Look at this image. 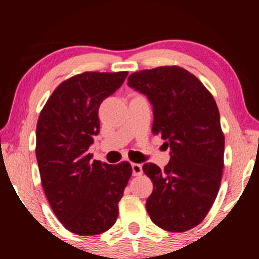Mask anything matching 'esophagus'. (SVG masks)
I'll return each instance as SVG.
<instances>
[{"mask_svg":"<svg viewBox=\"0 0 259 259\" xmlns=\"http://www.w3.org/2000/svg\"><path fill=\"white\" fill-rule=\"evenodd\" d=\"M132 168H133V175H135V177L142 174V165L139 164V163H133Z\"/></svg>","mask_w":259,"mask_h":259,"instance_id":"obj_1","label":"esophagus"}]
</instances>
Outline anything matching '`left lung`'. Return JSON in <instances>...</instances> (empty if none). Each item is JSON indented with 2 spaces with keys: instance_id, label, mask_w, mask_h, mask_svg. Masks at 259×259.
<instances>
[{
  "instance_id": "obj_1",
  "label": "left lung",
  "mask_w": 259,
  "mask_h": 259,
  "mask_svg": "<svg viewBox=\"0 0 259 259\" xmlns=\"http://www.w3.org/2000/svg\"><path fill=\"white\" fill-rule=\"evenodd\" d=\"M127 81L151 101L152 133L171 150L164 169L142 167L153 183L148 215L157 227L184 233L203 221L221 187L225 140L218 107L206 86L178 65L140 70Z\"/></svg>"
}]
</instances>
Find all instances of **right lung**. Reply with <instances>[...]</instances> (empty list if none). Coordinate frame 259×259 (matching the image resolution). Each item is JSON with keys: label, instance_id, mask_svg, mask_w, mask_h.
<instances>
[{"label": "right lung", "instance_id": "1", "mask_svg": "<svg viewBox=\"0 0 259 259\" xmlns=\"http://www.w3.org/2000/svg\"><path fill=\"white\" fill-rule=\"evenodd\" d=\"M127 72H84L61 82L37 120L36 159L53 213L67 230L81 236L105 233L118 218L129 162L92 160L89 147L100 133L99 107L120 88Z\"/></svg>", "mask_w": 259, "mask_h": 259}]
</instances>
